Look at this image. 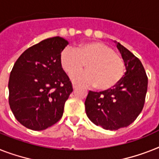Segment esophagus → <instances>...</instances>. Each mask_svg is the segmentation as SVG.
<instances>
[{"label":"esophagus","mask_w":159,"mask_h":159,"mask_svg":"<svg viewBox=\"0 0 159 159\" xmlns=\"http://www.w3.org/2000/svg\"><path fill=\"white\" fill-rule=\"evenodd\" d=\"M77 84L73 83V88L74 89V90H75V89L77 88Z\"/></svg>","instance_id":"34e87169"}]
</instances>
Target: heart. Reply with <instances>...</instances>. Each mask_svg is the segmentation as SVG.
I'll return each mask as SVG.
<instances>
[{"mask_svg": "<svg viewBox=\"0 0 159 159\" xmlns=\"http://www.w3.org/2000/svg\"><path fill=\"white\" fill-rule=\"evenodd\" d=\"M60 65L68 74H73L86 64L87 71L72 75L76 83L95 85L99 91L114 88L124 77V60L106 44L91 42L81 44L76 50L65 48L60 54Z\"/></svg>", "mask_w": 159, "mask_h": 159, "instance_id": "1", "label": "heart"}]
</instances>
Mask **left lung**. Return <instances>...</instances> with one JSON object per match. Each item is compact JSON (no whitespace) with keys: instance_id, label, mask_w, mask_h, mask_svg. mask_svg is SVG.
<instances>
[{"instance_id":"left-lung-1","label":"left lung","mask_w":159,"mask_h":159,"mask_svg":"<svg viewBox=\"0 0 159 159\" xmlns=\"http://www.w3.org/2000/svg\"><path fill=\"white\" fill-rule=\"evenodd\" d=\"M126 66L122 81L109 91H90L85 101L86 113L96 126L116 131L131 124L139 116L145 101L148 77L142 63L117 42Z\"/></svg>"}]
</instances>
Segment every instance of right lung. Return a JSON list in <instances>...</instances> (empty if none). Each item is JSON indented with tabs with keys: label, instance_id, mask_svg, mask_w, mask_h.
<instances>
[{
	"label": "right lung",
	"instance_id": "obj_1",
	"mask_svg": "<svg viewBox=\"0 0 159 159\" xmlns=\"http://www.w3.org/2000/svg\"><path fill=\"white\" fill-rule=\"evenodd\" d=\"M68 44L60 37L43 40L24 51L15 62L9 80V104L25 127L42 131L55 124L73 91L60 65V54Z\"/></svg>",
	"mask_w": 159,
	"mask_h": 159
}]
</instances>
